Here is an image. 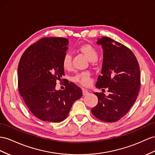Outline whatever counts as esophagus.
Returning <instances> with one entry per match:
<instances>
[{
  "mask_svg": "<svg viewBox=\"0 0 155 155\" xmlns=\"http://www.w3.org/2000/svg\"><path fill=\"white\" fill-rule=\"evenodd\" d=\"M82 94L84 96H86V95L89 94V91L86 89H83L82 90Z\"/></svg>",
  "mask_w": 155,
  "mask_h": 155,
  "instance_id": "1",
  "label": "esophagus"
}]
</instances>
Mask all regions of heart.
<instances>
[{"label":"heart","mask_w":155,"mask_h":155,"mask_svg":"<svg viewBox=\"0 0 155 155\" xmlns=\"http://www.w3.org/2000/svg\"><path fill=\"white\" fill-rule=\"evenodd\" d=\"M78 51L84 55L89 61H92L93 64L96 63L98 57V51L96 48L90 44H84L78 47ZM63 69L65 71H71L72 69V58L71 56L66 54L63 58L61 61ZM73 81L82 86H88L90 83V75L88 72H82L78 73L73 77Z\"/></svg>","instance_id":"obj_1"}]
</instances>
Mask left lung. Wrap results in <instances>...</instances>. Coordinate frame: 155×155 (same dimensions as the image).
Segmentation results:
<instances>
[{
  "label": "left lung",
  "instance_id": "obj_1",
  "mask_svg": "<svg viewBox=\"0 0 155 155\" xmlns=\"http://www.w3.org/2000/svg\"><path fill=\"white\" fill-rule=\"evenodd\" d=\"M97 43L104 49V61L96 86L107 88L109 94L94 92L98 103L91 111L102 121L114 122L126 115L136 100L140 88V65L132 50L122 44L105 37Z\"/></svg>",
  "mask_w": 155,
  "mask_h": 155
}]
</instances>
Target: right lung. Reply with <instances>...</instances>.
<instances>
[{
	"mask_svg": "<svg viewBox=\"0 0 155 155\" xmlns=\"http://www.w3.org/2000/svg\"><path fill=\"white\" fill-rule=\"evenodd\" d=\"M67 45L65 38H42L27 48L19 62V92L30 111L44 121L65 120L82 96L81 88L66 81L65 90L55 89L58 81L65 80L61 61Z\"/></svg>",
	"mask_w": 155,
	"mask_h": 155,
	"instance_id": "add662e5",
	"label": "right lung"
}]
</instances>
